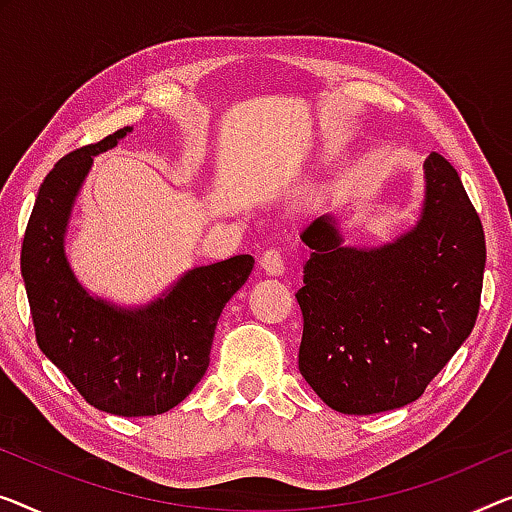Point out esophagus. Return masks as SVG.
Here are the masks:
<instances>
[{"mask_svg":"<svg viewBox=\"0 0 512 512\" xmlns=\"http://www.w3.org/2000/svg\"><path fill=\"white\" fill-rule=\"evenodd\" d=\"M259 266L269 273V276H280L285 271V259H282L280 248H266L262 257H259Z\"/></svg>","mask_w":512,"mask_h":512,"instance_id":"1","label":"esophagus"}]
</instances>
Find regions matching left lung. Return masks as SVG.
Instances as JSON below:
<instances>
[{"instance_id": "1", "label": "left lung", "mask_w": 512, "mask_h": 512, "mask_svg": "<svg viewBox=\"0 0 512 512\" xmlns=\"http://www.w3.org/2000/svg\"><path fill=\"white\" fill-rule=\"evenodd\" d=\"M414 230L375 250L342 246L333 218L301 239L296 301L303 312L299 370L342 414L398 409L425 393L474 329L485 271V232L455 167L432 151Z\"/></svg>"}]
</instances>
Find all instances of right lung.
I'll return each instance as SVG.
<instances>
[{"label": "right lung", "instance_id": "1", "mask_svg": "<svg viewBox=\"0 0 512 512\" xmlns=\"http://www.w3.org/2000/svg\"><path fill=\"white\" fill-rule=\"evenodd\" d=\"M131 126L71 151L48 172L22 239L20 271L36 342L78 393L117 416L165 414L186 400L209 368L213 333L225 303L255 259L236 255L188 271L165 299L121 310L94 299L75 280L64 234L91 156L112 149Z\"/></svg>", "mask_w": 512, "mask_h": 512}]
</instances>
